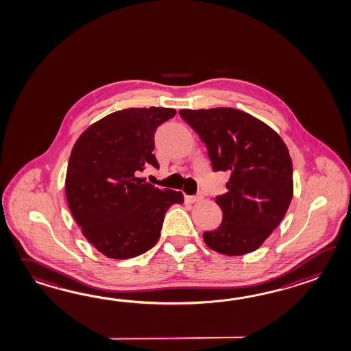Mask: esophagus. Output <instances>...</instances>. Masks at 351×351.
I'll return each instance as SVG.
<instances>
[{"instance_id":"1","label":"esophagus","mask_w":351,"mask_h":351,"mask_svg":"<svg viewBox=\"0 0 351 351\" xmlns=\"http://www.w3.org/2000/svg\"><path fill=\"white\" fill-rule=\"evenodd\" d=\"M203 199V196L202 195H196V196H185V202H186L187 204H194L196 203V202H200Z\"/></svg>"}]
</instances>
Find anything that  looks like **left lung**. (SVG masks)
<instances>
[{
    "mask_svg": "<svg viewBox=\"0 0 351 351\" xmlns=\"http://www.w3.org/2000/svg\"><path fill=\"white\" fill-rule=\"evenodd\" d=\"M179 113L205 143L214 171L230 173L228 191L215 197L223 220L204 232V242L226 256L257 250L280 226L293 196L289 148L269 125L239 109Z\"/></svg>",
    "mask_w": 351,
    "mask_h": 351,
    "instance_id": "1",
    "label": "left lung"
}]
</instances>
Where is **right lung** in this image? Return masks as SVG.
<instances>
[{
  "instance_id": "right-lung-1",
  "label": "right lung",
  "mask_w": 351,
  "mask_h": 351,
  "mask_svg": "<svg viewBox=\"0 0 351 351\" xmlns=\"http://www.w3.org/2000/svg\"><path fill=\"white\" fill-rule=\"evenodd\" d=\"M176 114L149 107L113 112L89 125L71 148L65 196L86 241L112 259L137 257L160 238L165 214L181 191L141 184L146 165L158 167L154 134Z\"/></svg>"
}]
</instances>
